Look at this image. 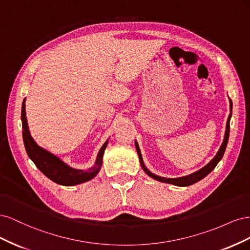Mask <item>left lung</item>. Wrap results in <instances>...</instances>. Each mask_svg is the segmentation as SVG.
Here are the masks:
<instances>
[{"label":"left lung","mask_w":250,"mask_h":250,"mask_svg":"<svg viewBox=\"0 0 250 250\" xmlns=\"http://www.w3.org/2000/svg\"><path fill=\"white\" fill-rule=\"evenodd\" d=\"M229 107H230V113L229 116V119H228V122H226V130H225V135H224V140H223V143L222 145L220 147V149H219V151L217 152L216 156L211 160L206 167H203L202 169H200L199 171L195 172L193 174H190V175H187V176H184V177H179V178H166V177H162V176H158V175H155V174L151 173L147 168L145 164H144L143 162V157H142V154H141V151H140V147L138 145V142H135V148H137V152L139 154V157H140V163H141V166L143 170L146 172V174H148V175L150 177H152L153 179L155 180H158L161 181V183H167V184H171V185H174V186H178V187H188V186H191L195 183H197V181L201 180L202 178L206 177L208 174H209L211 171H213L215 169V167L217 166V164L221 161V158L223 157V154L225 152V149H226V146H228V142H229V121H230V117H231V111H232V102L231 100H229Z\"/></svg>","instance_id":"obj_1"}]
</instances>
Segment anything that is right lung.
<instances>
[{
    "instance_id": "1",
    "label": "right lung",
    "mask_w": 250,
    "mask_h": 250,
    "mask_svg": "<svg viewBox=\"0 0 250 250\" xmlns=\"http://www.w3.org/2000/svg\"><path fill=\"white\" fill-rule=\"evenodd\" d=\"M21 124H22V140L27 151L28 156L31 158L32 162L41 172H42L49 179L54 183L62 186H75L82 183H85L90 179H93L98 172L100 171L102 166V160L104 150L106 149L107 143L106 141L104 145L101 147L99 153H98L95 165L88 170H77L63 163L60 158L54 154L50 153L49 151L40 147L33 138L30 134L26 110H25V100L21 105Z\"/></svg>"
}]
</instances>
